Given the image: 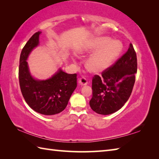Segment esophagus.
Here are the masks:
<instances>
[{
	"label": "esophagus",
	"mask_w": 159,
	"mask_h": 159,
	"mask_svg": "<svg viewBox=\"0 0 159 159\" xmlns=\"http://www.w3.org/2000/svg\"><path fill=\"white\" fill-rule=\"evenodd\" d=\"M79 84L80 85H86L87 84V80L85 77H82L79 79Z\"/></svg>",
	"instance_id": "obj_1"
}]
</instances>
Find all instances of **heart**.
I'll use <instances>...</instances> for the list:
<instances>
[{"mask_svg": "<svg viewBox=\"0 0 159 159\" xmlns=\"http://www.w3.org/2000/svg\"><path fill=\"white\" fill-rule=\"evenodd\" d=\"M87 52H95L87 60L86 67L93 73L102 72L113 63L122 50V45L108 37H100L93 40Z\"/></svg>", "mask_w": 159, "mask_h": 159, "instance_id": "obj_1", "label": "heart"}]
</instances>
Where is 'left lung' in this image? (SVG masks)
Returning a JSON list of instances; mask_svg holds the SVG:
<instances>
[{"label":"left lung","instance_id":"1","mask_svg":"<svg viewBox=\"0 0 159 159\" xmlns=\"http://www.w3.org/2000/svg\"><path fill=\"white\" fill-rule=\"evenodd\" d=\"M137 71V55L130 43L127 52L103 71L102 76L93 77L89 101L92 109L100 115H109L120 109L130 98Z\"/></svg>","mask_w":159,"mask_h":159}]
</instances>
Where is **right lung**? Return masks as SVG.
<instances>
[{"mask_svg":"<svg viewBox=\"0 0 159 159\" xmlns=\"http://www.w3.org/2000/svg\"><path fill=\"white\" fill-rule=\"evenodd\" d=\"M41 33H35L22 50L19 83L24 98L33 110L45 116H52L66 109L77 86V74H67L59 68L51 78L46 80H38L31 76L26 60L32 50L39 45Z\"/></svg>","mask_w":159,"mask_h":159,"instance_id":"1","label":"right lung"}]
</instances>
